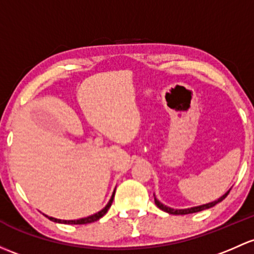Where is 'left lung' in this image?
Segmentation results:
<instances>
[{
  "label": "left lung",
  "instance_id": "obj_1",
  "mask_svg": "<svg viewBox=\"0 0 254 254\" xmlns=\"http://www.w3.org/2000/svg\"><path fill=\"white\" fill-rule=\"evenodd\" d=\"M231 190V189H230ZM229 190L228 192H225V193L223 194L221 197H219L217 201H213L210 202V203H205V204H202V205H197V207H191V208H185V209H174V208H170L168 207V205L163 204L161 201H158V199L156 198V196H154V203L157 204V207L159 208V209L164 210V212L169 213V214H175V215H184V214H191V213H197V212H201V210H204V209H209V208L214 207L215 204L220 203L221 201H223L224 198H225L226 196L229 194Z\"/></svg>",
  "mask_w": 254,
  "mask_h": 254
}]
</instances>
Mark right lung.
I'll list each match as a JSON object with an SVG mask.
<instances>
[{
    "label": "right lung",
    "mask_w": 254,
    "mask_h": 254,
    "mask_svg": "<svg viewBox=\"0 0 254 254\" xmlns=\"http://www.w3.org/2000/svg\"><path fill=\"white\" fill-rule=\"evenodd\" d=\"M114 193H116V190H114L113 194H112V197H111V199H109L108 203L106 204V207L103 208V209H101L100 212L95 213V214H92V215H89V217H86V218H80V219H76V220H62V219H56V218H53V217H49V215H46V217L49 218L50 220L55 221V223H61V224H75V225H79V224H89V223H93V221H97L98 219L102 218L103 215H105L106 213L108 212L109 207H111L112 203H113Z\"/></svg>",
    "instance_id": "1"
}]
</instances>
